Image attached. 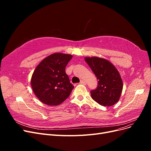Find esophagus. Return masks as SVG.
I'll list each match as a JSON object with an SVG mask.
<instances>
[{
	"mask_svg": "<svg viewBox=\"0 0 151 151\" xmlns=\"http://www.w3.org/2000/svg\"><path fill=\"white\" fill-rule=\"evenodd\" d=\"M80 84H86V82L85 81H84V80H81V82H80Z\"/></svg>",
	"mask_w": 151,
	"mask_h": 151,
	"instance_id": "obj_1",
	"label": "esophagus"
}]
</instances>
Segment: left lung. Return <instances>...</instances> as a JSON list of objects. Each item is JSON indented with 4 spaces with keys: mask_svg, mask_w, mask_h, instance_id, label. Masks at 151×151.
<instances>
[{
    "mask_svg": "<svg viewBox=\"0 0 151 151\" xmlns=\"http://www.w3.org/2000/svg\"><path fill=\"white\" fill-rule=\"evenodd\" d=\"M84 60L98 80V88L91 91V97L102 106H113L120 99L123 89L119 72L111 62L105 58L86 57Z\"/></svg>",
    "mask_w": 151,
    "mask_h": 151,
    "instance_id": "8db88e82",
    "label": "left lung"
}]
</instances>
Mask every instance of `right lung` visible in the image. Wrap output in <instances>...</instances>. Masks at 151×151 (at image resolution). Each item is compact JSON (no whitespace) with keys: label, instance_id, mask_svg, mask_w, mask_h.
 Masks as SVG:
<instances>
[{"label":"right lung","instance_id":"1","mask_svg":"<svg viewBox=\"0 0 151 151\" xmlns=\"http://www.w3.org/2000/svg\"><path fill=\"white\" fill-rule=\"evenodd\" d=\"M72 55L55 53L47 57L35 69L31 85L40 101L49 106L60 104L69 96L74 86L65 73Z\"/></svg>","mask_w":151,"mask_h":151}]
</instances>
